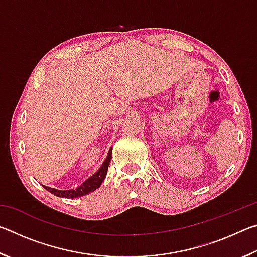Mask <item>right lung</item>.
<instances>
[{
  "label": "right lung",
  "instance_id": "1",
  "mask_svg": "<svg viewBox=\"0 0 257 257\" xmlns=\"http://www.w3.org/2000/svg\"><path fill=\"white\" fill-rule=\"evenodd\" d=\"M112 149L108 151V154H107V158L106 160L104 161V163L102 164V167L99 168V170L93 175L92 177L89 178V179H87L84 184L80 185L78 188L76 189H69V190H58V189H54V188H51V187H46V186H43L46 190H49L50 193L54 194L55 196L58 197H64V198H76V197H80V196H84V195H87L89 193H92L95 189H97L101 184L103 182V180L105 179L106 177V173H107V168H108V164L111 162V159H112Z\"/></svg>",
  "mask_w": 257,
  "mask_h": 257
}]
</instances>
